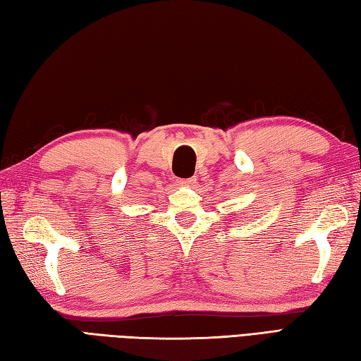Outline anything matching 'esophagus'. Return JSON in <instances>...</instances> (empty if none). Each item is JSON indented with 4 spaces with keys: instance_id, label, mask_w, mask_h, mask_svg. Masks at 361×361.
<instances>
[{
    "instance_id": "1",
    "label": "esophagus",
    "mask_w": 361,
    "mask_h": 361,
    "mask_svg": "<svg viewBox=\"0 0 361 361\" xmlns=\"http://www.w3.org/2000/svg\"><path fill=\"white\" fill-rule=\"evenodd\" d=\"M178 183H180L181 186H188V188H190V186H195L197 180H195V178H183V180H178Z\"/></svg>"
}]
</instances>
